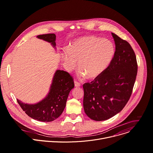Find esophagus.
Segmentation results:
<instances>
[{
    "label": "esophagus",
    "instance_id": "esophagus-1",
    "mask_svg": "<svg viewBox=\"0 0 153 153\" xmlns=\"http://www.w3.org/2000/svg\"><path fill=\"white\" fill-rule=\"evenodd\" d=\"M74 85H75V87H80V84L79 82H78L77 81L74 80Z\"/></svg>",
    "mask_w": 153,
    "mask_h": 153
}]
</instances>
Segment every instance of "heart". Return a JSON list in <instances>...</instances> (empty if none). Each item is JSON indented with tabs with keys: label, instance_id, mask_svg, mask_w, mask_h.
I'll return each instance as SVG.
<instances>
[{
	"label": "heart",
	"instance_id": "1",
	"mask_svg": "<svg viewBox=\"0 0 153 153\" xmlns=\"http://www.w3.org/2000/svg\"><path fill=\"white\" fill-rule=\"evenodd\" d=\"M115 48L109 39L90 36L80 38L69 46L62 54L68 71L76 68L79 61V75L90 79L101 75L112 63Z\"/></svg>",
	"mask_w": 153,
	"mask_h": 153
}]
</instances>
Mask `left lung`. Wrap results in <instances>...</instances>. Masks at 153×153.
<instances>
[{"label":"left lung","instance_id":"obj_1","mask_svg":"<svg viewBox=\"0 0 153 153\" xmlns=\"http://www.w3.org/2000/svg\"><path fill=\"white\" fill-rule=\"evenodd\" d=\"M112 35L115 44L112 63L93 81L83 85L85 113L95 121L108 120L123 110L132 94L137 74L132 47L116 34Z\"/></svg>","mask_w":153,"mask_h":153}]
</instances>
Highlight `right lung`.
I'll list each match as a JSON object with an SVG mask.
<instances>
[{"mask_svg":"<svg viewBox=\"0 0 153 153\" xmlns=\"http://www.w3.org/2000/svg\"><path fill=\"white\" fill-rule=\"evenodd\" d=\"M42 39L55 46L56 36L54 33L39 35ZM73 77L68 72L57 70L55 72L49 93L46 98L35 104H27L17 100L23 111L29 117L43 122H50L59 118L63 112L70 91L74 87Z\"/></svg>","mask_w":153,"mask_h":153,"instance_id":"1","label":"right lung"}]
</instances>
